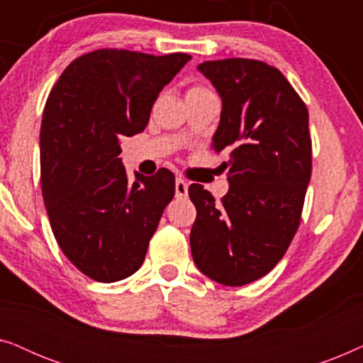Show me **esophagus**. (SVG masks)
Wrapping results in <instances>:
<instances>
[{"mask_svg":"<svg viewBox=\"0 0 363 363\" xmlns=\"http://www.w3.org/2000/svg\"><path fill=\"white\" fill-rule=\"evenodd\" d=\"M175 195L177 198H185L188 195V183L182 178H177L175 182Z\"/></svg>","mask_w":363,"mask_h":363,"instance_id":"obj_1","label":"esophagus"}]
</instances>
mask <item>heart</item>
Returning <instances> with one entry per match:
<instances>
[{
	"label": "heart",
	"instance_id": "1",
	"mask_svg": "<svg viewBox=\"0 0 363 363\" xmlns=\"http://www.w3.org/2000/svg\"><path fill=\"white\" fill-rule=\"evenodd\" d=\"M205 92H210V91H208V89H205V87L196 86V87H191L190 91H188L186 96H196V94H205Z\"/></svg>",
	"mask_w": 363,
	"mask_h": 363
}]
</instances>
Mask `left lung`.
<instances>
[{"label": "left lung", "mask_w": 363, "mask_h": 363, "mask_svg": "<svg viewBox=\"0 0 363 363\" xmlns=\"http://www.w3.org/2000/svg\"><path fill=\"white\" fill-rule=\"evenodd\" d=\"M220 94L213 150L225 152L230 190L216 203L188 188L196 220L190 246L203 274L225 286L266 276L286 255L301 223L312 172L309 112L281 71L255 59L198 66Z\"/></svg>", "instance_id": "8db88e82"}]
</instances>
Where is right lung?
Segmentation results:
<instances>
[{
    "label": "right lung",
    "mask_w": 363,
    "mask_h": 363,
    "mask_svg": "<svg viewBox=\"0 0 363 363\" xmlns=\"http://www.w3.org/2000/svg\"><path fill=\"white\" fill-rule=\"evenodd\" d=\"M97 49L64 69L44 106L41 190L54 238L79 271L99 282L132 276L145 259L175 177L135 172L128 182L121 138L140 133L158 94L190 61Z\"/></svg>",
    "instance_id": "obj_1"
}]
</instances>
